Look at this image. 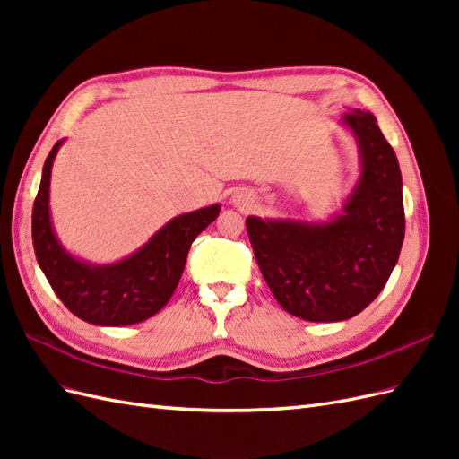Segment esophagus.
I'll use <instances>...</instances> for the list:
<instances>
[{"label": "esophagus", "instance_id": "1", "mask_svg": "<svg viewBox=\"0 0 459 459\" xmlns=\"http://www.w3.org/2000/svg\"><path fill=\"white\" fill-rule=\"evenodd\" d=\"M235 203H238V204H245V197H238V199H235Z\"/></svg>", "mask_w": 459, "mask_h": 459}]
</instances>
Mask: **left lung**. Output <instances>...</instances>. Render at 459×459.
Here are the masks:
<instances>
[{"mask_svg": "<svg viewBox=\"0 0 459 459\" xmlns=\"http://www.w3.org/2000/svg\"><path fill=\"white\" fill-rule=\"evenodd\" d=\"M358 145L359 174L341 212L324 221L247 218L258 268L281 308L307 322H342L371 304L404 241L402 174L368 110L342 115Z\"/></svg>", "mask_w": 459, "mask_h": 459, "instance_id": "8db88e82", "label": "left lung"}]
</instances>
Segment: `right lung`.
<instances>
[{
	"mask_svg": "<svg viewBox=\"0 0 459 459\" xmlns=\"http://www.w3.org/2000/svg\"><path fill=\"white\" fill-rule=\"evenodd\" d=\"M65 140L53 145L41 170L32 208L36 260L55 295L76 317L101 327L145 322L170 300L197 235L212 224L220 204L179 214L151 235L135 253L110 264H93L68 253L55 233L49 208L53 160Z\"/></svg>",
	"mask_w": 459,
	"mask_h": 459,
	"instance_id": "add662e5",
	"label": "right lung"
}]
</instances>
